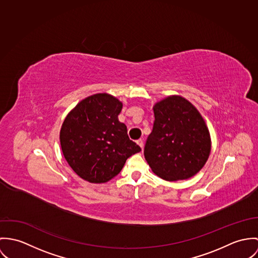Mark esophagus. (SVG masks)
Masks as SVG:
<instances>
[{
    "instance_id": "obj_1",
    "label": "esophagus",
    "mask_w": 258,
    "mask_h": 258,
    "mask_svg": "<svg viewBox=\"0 0 258 258\" xmlns=\"http://www.w3.org/2000/svg\"><path fill=\"white\" fill-rule=\"evenodd\" d=\"M137 143H138V144H139V145H140V146H141V147H142V149H143V140H139V141H137Z\"/></svg>"
}]
</instances>
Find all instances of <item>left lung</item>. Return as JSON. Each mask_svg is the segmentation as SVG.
<instances>
[{
	"mask_svg": "<svg viewBox=\"0 0 258 258\" xmlns=\"http://www.w3.org/2000/svg\"><path fill=\"white\" fill-rule=\"evenodd\" d=\"M153 130L144 146V158L163 180H186L206 164L212 142L197 108L182 96L172 95L153 106Z\"/></svg>",
	"mask_w": 258,
	"mask_h": 258,
	"instance_id": "1",
	"label": "left lung"
}]
</instances>
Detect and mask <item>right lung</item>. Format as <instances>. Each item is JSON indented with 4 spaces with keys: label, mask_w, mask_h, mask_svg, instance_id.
I'll list each match as a JSON object with an SVG mask.
<instances>
[{
    "label": "right lung",
    "mask_w": 258,
    "mask_h": 258,
    "mask_svg": "<svg viewBox=\"0 0 258 258\" xmlns=\"http://www.w3.org/2000/svg\"><path fill=\"white\" fill-rule=\"evenodd\" d=\"M122 103L108 93L91 95L66 115L60 130L64 158L80 178L106 183L122 169L126 159L141 147L128 139L118 120Z\"/></svg>",
    "instance_id": "obj_1"
}]
</instances>
